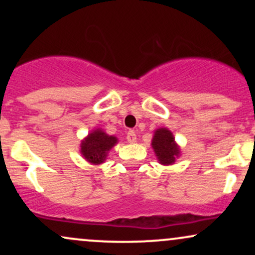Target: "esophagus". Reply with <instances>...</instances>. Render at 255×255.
Listing matches in <instances>:
<instances>
[{
    "mask_svg": "<svg viewBox=\"0 0 255 255\" xmlns=\"http://www.w3.org/2000/svg\"><path fill=\"white\" fill-rule=\"evenodd\" d=\"M136 140V134L134 130H128L127 133V141L128 142H135Z\"/></svg>",
    "mask_w": 255,
    "mask_h": 255,
    "instance_id": "1",
    "label": "esophagus"
}]
</instances>
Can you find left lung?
<instances>
[{
  "label": "left lung",
  "mask_w": 255,
  "mask_h": 255,
  "mask_svg": "<svg viewBox=\"0 0 255 255\" xmlns=\"http://www.w3.org/2000/svg\"><path fill=\"white\" fill-rule=\"evenodd\" d=\"M152 147L156 152V156L159 159V162L165 165L174 163L175 157L180 153V150L175 144V139L171 131L166 128H159L154 131Z\"/></svg>",
  "instance_id": "1"
}]
</instances>
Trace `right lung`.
<instances>
[{
    "instance_id": "right-lung-1",
    "label": "right lung",
    "mask_w": 255,
    "mask_h": 255,
    "mask_svg": "<svg viewBox=\"0 0 255 255\" xmlns=\"http://www.w3.org/2000/svg\"><path fill=\"white\" fill-rule=\"evenodd\" d=\"M118 142L115 136H110L101 129L93 130L81 144V153L85 159L92 164H101L107 158V153Z\"/></svg>"
}]
</instances>
